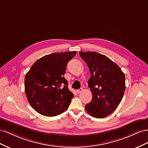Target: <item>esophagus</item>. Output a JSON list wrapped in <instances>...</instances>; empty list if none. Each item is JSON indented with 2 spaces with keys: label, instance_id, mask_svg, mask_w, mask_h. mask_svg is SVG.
I'll use <instances>...</instances> for the list:
<instances>
[{
  "label": "esophagus",
  "instance_id": "esophagus-1",
  "mask_svg": "<svg viewBox=\"0 0 148 148\" xmlns=\"http://www.w3.org/2000/svg\"><path fill=\"white\" fill-rule=\"evenodd\" d=\"M82 91V89H78V90H77V92L78 94L80 93Z\"/></svg>",
  "mask_w": 148,
  "mask_h": 148
}]
</instances>
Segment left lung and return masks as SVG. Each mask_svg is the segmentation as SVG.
<instances>
[{"label":"left lung","instance_id":"obj_1","mask_svg":"<svg viewBox=\"0 0 148 148\" xmlns=\"http://www.w3.org/2000/svg\"><path fill=\"white\" fill-rule=\"evenodd\" d=\"M79 53L91 73L88 86L92 97L85 106V109L93 117H106L117 109L122 99L125 89V74L104 55L95 52Z\"/></svg>","mask_w":148,"mask_h":148}]
</instances>
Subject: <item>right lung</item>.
Listing matches in <instances>:
<instances>
[{
    "instance_id": "obj_1",
    "label": "right lung",
    "mask_w": 148,
    "mask_h": 148,
    "mask_svg": "<svg viewBox=\"0 0 148 148\" xmlns=\"http://www.w3.org/2000/svg\"><path fill=\"white\" fill-rule=\"evenodd\" d=\"M77 52L53 53L40 58L31 66L25 78L27 99L38 113L53 117L65 111L73 94L64 77L66 66Z\"/></svg>"
}]
</instances>
